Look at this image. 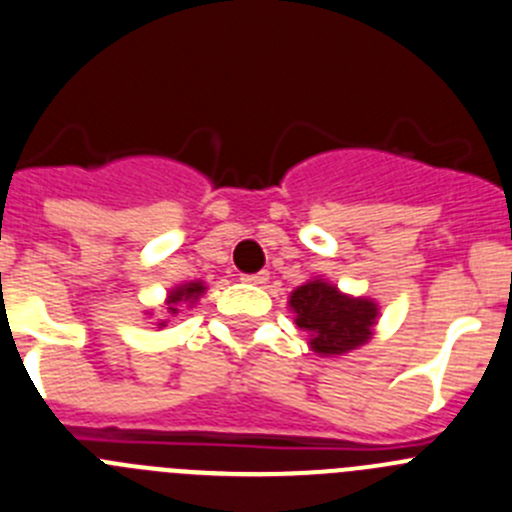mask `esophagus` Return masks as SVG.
Listing matches in <instances>:
<instances>
[{"label": "esophagus", "instance_id": "1", "mask_svg": "<svg viewBox=\"0 0 512 512\" xmlns=\"http://www.w3.org/2000/svg\"><path fill=\"white\" fill-rule=\"evenodd\" d=\"M270 280V272L262 270L255 272V275H242V283H250V285H265Z\"/></svg>", "mask_w": 512, "mask_h": 512}]
</instances>
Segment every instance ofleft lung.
I'll return each mask as SVG.
<instances>
[{
    "label": "left lung",
    "instance_id": "1",
    "mask_svg": "<svg viewBox=\"0 0 512 512\" xmlns=\"http://www.w3.org/2000/svg\"><path fill=\"white\" fill-rule=\"evenodd\" d=\"M288 308L308 348L323 358H338L366 346L379 323V303L366 295H348L326 278H310L290 293Z\"/></svg>",
    "mask_w": 512,
    "mask_h": 512
}]
</instances>
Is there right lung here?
Returning a JSON list of instances; mask_svg holds the SVG:
<instances>
[{"instance_id": "right-lung-1", "label": "right lung", "mask_w": 512, "mask_h": 512, "mask_svg": "<svg viewBox=\"0 0 512 512\" xmlns=\"http://www.w3.org/2000/svg\"><path fill=\"white\" fill-rule=\"evenodd\" d=\"M204 293H207V285H204L202 280H189V283L174 285V288L166 293L164 305H161V315H164V321L156 323V326H159V331L166 326V323H169V318L179 315L184 308H194V305H197V300L202 298ZM146 315H154V310H146Z\"/></svg>"}]
</instances>
